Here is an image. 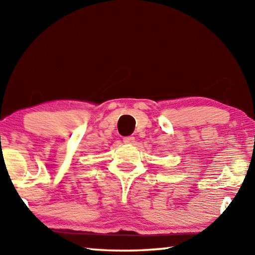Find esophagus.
Returning a JSON list of instances; mask_svg holds the SVG:
<instances>
[{"label": "esophagus", "instance_id": "esophagus-1", "mask_svg": "<svg viewBox=\"0 0 255 255\" xmlns=\"http://www.w3.org/2000/svg\"><path fill=\"white\" fill-rule=\"evenodd\" d=\"M123 139H124V143H126V144H132L133 141H135V137L128 136V137H124Z\"/></svg>", "mask_w": 255, "mask_h": 255}]
</instances>
